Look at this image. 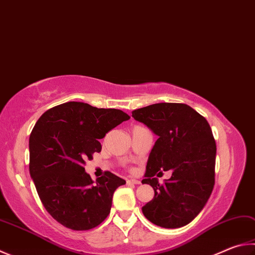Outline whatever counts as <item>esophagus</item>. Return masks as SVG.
Returning a JSON list of instances; mask_svg holds the SVG:
<instances>
[{
    "mask_svg": "<svg viewBox=\"0 0 255 255\" xmlns=\"http://www.w3.org/2000/svg\"><path fill=\"white\" fill-rule=\"evenodd\" d=\"M127 184L128 185H132V184H135V185H137V184H140V180H138V179H133V178H131V179H127Z\"/></svg>",
    "mask_w": 255,
    "mask_h": 255,
    "instance_id": "34e87169",
    "label": "esophagus"
}]
</instances>
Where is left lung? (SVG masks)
Returning <instances> with one entry per match:
<instances>
[{"instance_id": "obj_1", "label": "left lung", "mask_w": 255, "mask_h": 255, "mask_svg": "<svg viewBox=\"0 0 255 255\" xmlns=\"http://www.w3.org/2000/svg\"><path fill=\"white\" fill-rule=\"evenodd\" d=\"M132 117L158 136L141 180L154 188L155 195L142 206V214L160 228L187 225L200 214L214 187L216 145L210 125L185 104L150 105L133 110ZM163 170H170L172 176L160 185L156 178Z\"/></svg>"}]
</instances>
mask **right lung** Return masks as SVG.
Wrapping results in <instances>:
<instances>
[{
	"mask_svg": "<svg viewBox=\"0 0 255 255\" xmlns=\"http://www.w3.org/2000/svg\"><path fill=\"white\" fill-rule=\"evenodd\" d=\"M129 118L123 110L70 101L36 122L29 139L30 175L45 210L60 224L86 231L108 216L114 193L126 180L105 172L94 182L83 166L101 151L98 139Z\"/></svg>",
	"mask_w": 255,
	"mask_h": 255,
	"instance_id": "obj_1",
	"label": "right lung"
}]
</instances>
